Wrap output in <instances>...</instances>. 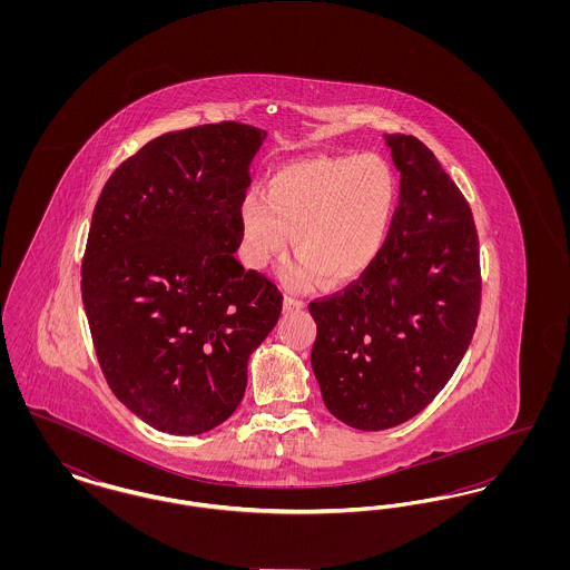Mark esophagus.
Returning <instances> with one entry per match:
<instances>
[{"mask_svg":"<svg viewBox=\"0 0 570 570\" xmlns=\"http://www.w3.org/2000/svg\"><path fill=\"white\" fill-rule=\"evenodd\" d=\"M305 301L303 298L284 297V312H293V309H303Z\"/></svg>","mask_w":570,"mask_h":570,"instance_id":"1","label":"esophagus"}]
</instances>
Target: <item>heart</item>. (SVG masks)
I'll list each match as a JSON object with an SVG mask.
<instances>
[{
    "label": "heart",
    "mask_w": 570,
    "mask_h": 570,
    "mask_svg": "<svg viewBox=\"0 0 570 570\" xmlns=\"http://www.w3.org/2000/svg\"><path fill=\"white\" fill-rule=\"evenodd\" d=\"M397 200L395 175L376 154L314 156L277 168L265 196L239 207L245 263L265 269L291 242L298 254L282 275L307 286L318 273L328 284L365 272L386 242Z\"/></svg>",
    "instance_id": "heart-1"
}]
</instances>
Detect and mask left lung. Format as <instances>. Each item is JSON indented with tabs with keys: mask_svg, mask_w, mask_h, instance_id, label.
Segmentation results:
<instances>
[{
	"mask_svg": "<svg viewBox=\"0 0 570 570\" xmlns=\"http://www.w3.org/2000/svg\"><path fill=\"white\" fill-rule=\"evenodd\" d=\"M400 205L376 261L309 303L312 367L328 412L363 432L395 428L444 389L481 309L479 235L468 200L414 136L384 135Z\"/></svg>",
	"mask_w": 570,
	"mask_h": 570,
	"instance_id": "1",
	"label": "left lung"
}]
</instances>
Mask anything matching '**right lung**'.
Masks as SVG:
<instances>
[{"label":"right lung","instance_id":"add662e5","mask_svg":"<svg viewBox=\"0 0 570 570\" xmlns=\"http://www.w3.org/2000/svg\"><path fill=\"white\" fill-rule=\"evenodd\" d=\"M267 132L237 121L158 136L96 203L81 293L115 397L154 430L196 435L242 404L247 358L282 295L245 272L239 207Z\"/></svg>","mask_w":570,"mask_h":570}]
</instances>
